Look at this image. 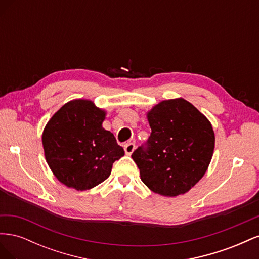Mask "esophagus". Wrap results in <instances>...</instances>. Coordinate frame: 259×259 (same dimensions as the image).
Wrapping results in <instances>:
<instances>
[{
  "label": "esophagus",
  "mask_w": 259,
  "mask_h": 259,
  "mask_svg": "<svg viewBox=\"0 0 259 259\" xmlns=\"http://www.w3.org/2000/svg\"><path fill=\"white\" fill-rule=\"evenodd\" d=\"M134 150H135V144L127 143L126 145H124V151L127 155H131Z\"/></svg>",
  "instance_id": "obj_1"
}]
</instances>
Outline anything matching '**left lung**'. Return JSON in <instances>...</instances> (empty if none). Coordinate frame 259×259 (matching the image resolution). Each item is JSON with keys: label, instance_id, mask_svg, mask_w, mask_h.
I'll return each mask as SVG.
<instances>
[{"label": "left lung", "instance_id": "obj_1", "mask_svg": "<svg viewBox=\"0 0 259 259\" xmlns=\"http://www.w3.org/2000/svg\"><path fill=\"white\" fill-rule=\"evenodd\" d=\"M151 134L132 158L143 183L164 197L189 191L204 176L215 134L207 117L184 98L163 100L147 112Z\"/></svg>", "mask_w": 259, "mask_h": 259}]
</instances>
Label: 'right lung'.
<instances>
[{
    "label": "right lung",
    "mask_w": 259,
    "mask_h": 259,
    "mask_svg": "<svg viewBox=\"0 0 259 259\" xmlns=\"http://www.w3.org/2000/svg\"><path fill=\"white\" fill-rule=\"evenodd\" d=\"M106 111L89 99L65 104L45 125L44 154L61 184L77 191L92 189L111 174L124 150L103 127Z\"/></svg>",
    "instance_id": "add662e5"
}]
</instances>
